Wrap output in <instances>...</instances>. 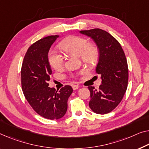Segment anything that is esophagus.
Wrapping results in <instances>:
<instances>
[{
  "label": "esophagus",
  "instance_id": "esophagus-1",
  "mask_svg": "<svg viewBox=\"0 0 149 149\" xmlns=\"http://www.w3.org/2000/svg\"><path fill=\"white\" fill-rule=\"evenodd\" d=\"M72 88H73V90H77V89L79 88V86L77 85H72Z\"/></svg>",
  "mask_w": 149,
  "mask_h": 149
}]
</instances>
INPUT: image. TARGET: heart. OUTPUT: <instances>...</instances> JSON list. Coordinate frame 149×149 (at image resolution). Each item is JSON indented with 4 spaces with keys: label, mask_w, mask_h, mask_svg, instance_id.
<instances>
[{
    "label": "heart",
    "mask_w": 149,
    "mask_h": 149,
    "mask_svg": "<svg viewBox=\"0 0 149 149\" xmlns=\"http://www.w3.org/2000/svg\"><path fill=\"white\" fill-rule=\"evenodd\" d=\"M59 46L65 54L79 57L81 61L86 63L92 65L96 63L98 59V49L96 45L89 43L88 40L84 37H68L63 40ZM48 61L49 65L56 70H61L63 67V56L53 50L49 51L48 53Z\"/></svg>",
    "instance_id": "heart-1"
}]
</instances>
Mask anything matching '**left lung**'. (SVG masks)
<instances>
[{"label":"left lung","mask_w":149,"mask_h":149,"mask_svg":"<svg viewBox=\"0 0 149 149\" xmlns=\"http://www.w3.org/2000/svg\"><path fill=\"white\" fill-rule=\"evenodd\" d=\"M79 33L90 37L99 49L96 72L101 75L102 84L98 90L88 87L89 106L96 114H108L120 104L127 89L128 69L125 54L119 42L105 31L94 29Z\"/></svg>","instance_id":"8db88e82"}]
</instances>
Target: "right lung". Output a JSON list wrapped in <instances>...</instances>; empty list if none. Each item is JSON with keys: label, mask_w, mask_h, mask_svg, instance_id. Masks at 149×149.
Here are the masks:
<instances>
[{"label": "right lung", "mask_w": 149, "mask_h": 149, "mask_svg": "<svg viewBox=\"0 0 149 149\" xmlns=\"http://www.w3.org/2000/svg\"><path fill=\"white\" fill-rule=\"evenodd\" d=\"M59 35H51L35 42L28 49L21 68L23 94L33 109L47 119L57 120L65 114L68 100L73 92L70 86L59 92L49 87L52 74L48 53Z\"/></svg>", "instance_id": "add662e5"}]
</instances>
